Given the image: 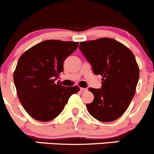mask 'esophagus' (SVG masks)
Instances as JSON below:
<instances>
[{
  "mask_svg": "<svg viewBox=\"0 0 154 154\" xmlns=\"http://www.w3.org/2000/svg\"><path fill=\"white\" fill-rule=\"evenodd\" d=\"M80 91H81L82 92H84V91H88V88H80Z\"/></svg>",
  "mask_w": 154,
  "mask_h": 154,
  "instance_id": "obj_1",
  "label": "esophagus"
}]
</instances>
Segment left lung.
Returning <instances> with one entry per match:
<instances>
[{
  "mask_svg": "<svg viewBox=\"0 0 154 154\" xmlns=\"http://www.w3.org/2000/svg\"><path fill=\"white\" fill-rule=\"evenodd\" d=\"M80 49L94 74L103 77L101 88H89L94 100L87 103L88 112L102 122L120 118L128 108L139 78L134 54L116 40L101 38L82 42Z\"/></svg>",
  "mask_w": 154,
  "mask_h": 154,
  "instance_id": "obj_1",
  "label": "left lung"
}]
</instances>
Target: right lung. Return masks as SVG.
Returning <instances> with one entry per match:
<instances>
[{
  "mask_svg": "<svg viewBox=\"0 0 154 154\" xmlns=\"http://www.w3.org/2000/svg\"><path fill=\"white\" fill-rule=\"evenodd\" d=\"M78 47V42L46 40L32 46L20 57L13 74L21 105L39 122L59 116L69 97L80 88L63 86L55 80L63 71V63Z\"/></svg>",
  "mask_w": 154,
  "mask_h": 154,
  "instance_id": "1",
  "label": "right lung"
}]
</instances>
